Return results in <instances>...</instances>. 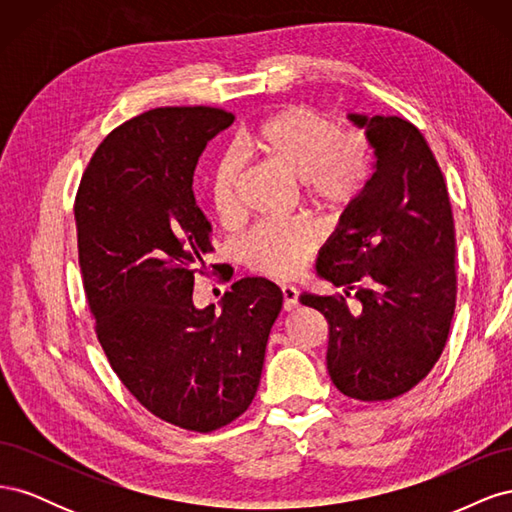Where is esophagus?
Here are the masks:
<instances>
[{"label":"esophagus","instance_id":"obj_1","mask_svg":"<svg viewBox=\"0 0 512 512\" xmlns=\"http://www.w3.org/2000/svg\"><path fill=\"white\" fill-rule=\"evenodd\" d=\"M297 297H299L297 288L282 286V307H284V312H292V309L297 307V303H299Z\"/></svg>","mask_w":512,"mask_h":512}]
</instances>
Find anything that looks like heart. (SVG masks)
Instances as JSON below:
<instances>
[{
  "instance_id": "b5f03b06",
  "label": "heart",
  "mask_w": 512,
  "mask_h": 512,
  "mask_svg": "<svg viewBox=\"0 0 512 512\" xmlns=\"http://www.w3.org/2000/svg\"><path fill=\"white\" fill-rule=\"evenodd\" d=\"M241 153H252L299 181L303 198L318 211H344L359 200L374 173V153L359 130L337 128L329 117L303 104H290L241 134ZM241 164L226 156L209 175V205L222 226L241 215ZM316 232L303 222L260 224L239 243L247 271L269 280H290L316 252Z\"/></svg>"
}]
</instances>
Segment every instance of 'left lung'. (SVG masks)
<instances>
[{
    "label": "left lung",
    "mask_w": 512,
    "mask_h": 512,
    "mask_svg": "<svg viewBox=\"0 0 512 512\" xmlns=\"http://www.w3.org/2000/svg\"><path fill=\"white\" fill-rule=\"evenodd\" d=\"M376 149V173L322 247L316 271L355 292L301 294L329 324L327 369L344 395L408 393L438 363L455 314V224L425 136L401 117L350 115Z\"/></svg>",
    "instance_id": "1"
}]
</instances>
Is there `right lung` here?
I'll list each match as a JSON object with an SVG mask.
<instances>
[{
    "label": "right lung",
    "instance_id": "1",
    "mask_svg": "<svg viewBox=\"0 0 512 512\" xmlns=\"http://www.w3.org/2000/svg\"><path fill=\"white\" fill-rule=\"evenodd\" d=\"M232 121L213 106L132 117L98 145L74 200L83 286L108 363L153 416L198 433L250 408L282 309V290L265 277L232 284L220 314L192 303L194 275L213 252L194 170Z\"/></svg>",
    "mask_w": 512,
    "mask_h": 512
}]
</instances>
